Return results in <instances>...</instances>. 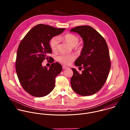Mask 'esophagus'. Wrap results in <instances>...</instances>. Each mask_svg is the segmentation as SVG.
I'll use <instances>...</instances> for the list:
<instances>
[{
    "label": "esophagus",
    "instance_id": "obj_1",
    "mask_svg": "<svg viewBox=\"0 0 130 130\" xmlns=\"http://www.w3.org/2000/svg\"><path fill=\"white\" fill-rule=\"evenodd\" d=\"M62 68H63V69H67L68 67H67V66H65V65H63V66H62Z\"/></svg>",
    "mask_w": 130,
    "mask_h": 130
}]
</instances>
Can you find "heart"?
Segmentation results:
<instances>
[{
  "label": "heart",
  "instance_id": "1",
  "mask_svg": "<svg viewBox=\"0 0 130 130\" xmlns=\"http://www.w3.org/2000/svg\"><path fill=\"white\" fill-rule=\"evenodd\" d=\"M62 39L71 47L76 46L78 45L79 42V39L78 36L70 33H68L63 35L62 37ZM49 44L50 48L52 50H56L59 44L58 38L57 37L52 38L50 41ZM75 59V56L73 54H61L57 57V60L59 62L65 65H68Z\"/></svg>",
  "mask_w": 130,
  "mask_h": 130
}]
</instances>
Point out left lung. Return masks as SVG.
<instances>
[{
    "label": "left lung",
    "mask_w": 130,
    "mask_h": 130,
    "mask_svg": "<svg viewBox=\"0 0 130 130\" xmlns=\"http://www.w3.org/2000/svg\"><path fill=\"white\" fill-rule=\"evenodd\" d=\"M79 34L83 41L81 55L75 61L82 73L71 68L72 89L77 94L87 96L98 92L104 84L110 68L109 50L104 39L89 26H78L70 30Z\"/></svg>",
    "instance_id": "1"
}]
</instances>
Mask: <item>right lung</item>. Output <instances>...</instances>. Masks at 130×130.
Returning a JSON list of instances; mask_svg holds the SVG:
<instances>
[{"mask_svg": "<svg viewBox=\"0 0 130 130\" xmlns=\"http://www.w3.org/2000/svg\"><path fill=\"white\" fill-rule=\"evenodd\" d=\"M65 28H56L39 24L25 35L18 47L16 71L23 88L30 95L42 97L54 89L55 79L62 70V65L54 61L49 69L42 66L45 59L51 60L52 53L49 42L53 37L61 34Z\"/></svg>", "mask_w": 130, "mask_h": 130, "instance_id": "obj_1", "label": "right lung"}]
</instances>
